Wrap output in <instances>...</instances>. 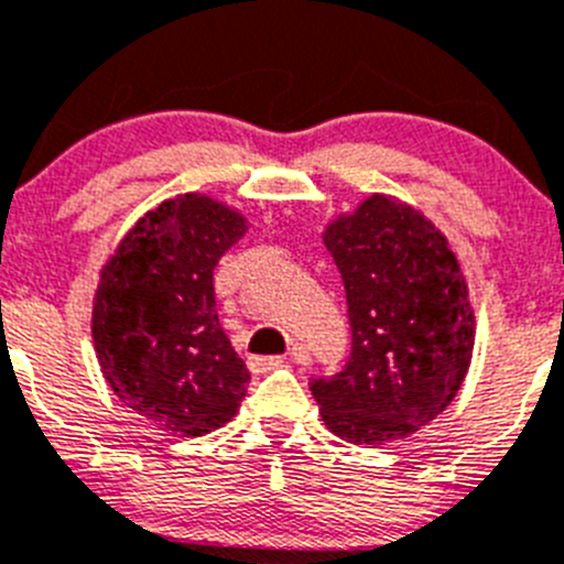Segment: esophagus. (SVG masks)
<instances>
[{"label": "esophagus", "mask_w": 564, "mask_h": 564, "mask_svg": "<svg viewBox=\"0 0 564 564\" xmlns=\"http://www.w3.org/2000/svg\"><path fill=\"white\" fill-rule=\"evenodd\" d=\"M289 357H292V362H306L308 354H306V348H303V345H294ZM247 365H250L252 373H267V370L281 368L283 357H250V362H247Z\"/></svg>", "instance_id": "1"}]
</instances>
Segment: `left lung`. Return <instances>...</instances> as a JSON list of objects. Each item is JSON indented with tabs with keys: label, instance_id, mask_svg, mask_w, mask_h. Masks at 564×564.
Returning <instances> with one entry per match:
<instances>
[{
	"label": "left lung",
	"instance_id": "1",
	"mask_svg": "<svg viewBox=\"0 0 564 564\" xmlns=\"http://www.w3.org/2000/svg\"><path fill=\"white\" fill-rule=\"evenodd\" d=\"M348 297L351 359L312 382L319 415L351 444L419 433L458 395L475 308L449 238L408 202L370 194L323 230Z\"/></svg>",
	"mask_w": 564,
	"mask_h": 564
}]
</instances>
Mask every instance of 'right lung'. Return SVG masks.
Returning <instances> with one entry per match:
<instances>
[{
	"label": "right lung",
	"mask_w": 564,
	"mask_h": 564,
	"mask_svg": "<svg viewBox=\"0 0 564 564\" xmlns=\"http://www.w3.org/2000/svg\"><path fill=\"white\" fill-rule=\"evenodd\" d=\"M250 230L238 207L191 191L137 219L100 267L93 339L100 373L131 413L162 433L225 427L250 370L221 332L213 294L219 258Z\"/></svg>",
	"instance_id": "obj_1"
}]
</instances>
